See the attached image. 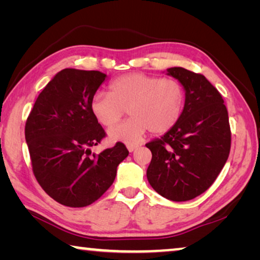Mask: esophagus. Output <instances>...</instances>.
Returning a JSON list of instances; mask_svg holds the SVG:
<instances>
[{
	"label": "esophagus",
	"instance_id": "esophagus-1",
	"mask_svg": "<svg viewBox=\"0 0 260 260\" xmlns=\"http://www.w3.org/2000/svg\"><path fill=\"white\" fill-rule=\"evenodd\" d=\"M138 147H139V144H127V149H128L129 152L134 151Z\"/></svg>",
	"mask_w": 260,
	"mask_h": 260
}]
</instances>
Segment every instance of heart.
Wrapping results in <instances>:
<instances>
[{
	"label": "heart",
	"instance_id": "heart-1",
	"mask_svg": "<svg viewBox=\"0 0 260 260\" xmlns=\"http://www.w3.org/2000/svg\"><path fill=\"white\" fill-rule=\"evenodd\" d=\"M184 90L171 78L134 72L110 82L109 93L98 91L90 100V111L101 125L112 127L124 115L131 118L109 131V138L127 144H138L148 129L165 133L181 118Z\"/></svg>",
	"mask_w": 260,
	"mask_h": 260
}]
</instances>
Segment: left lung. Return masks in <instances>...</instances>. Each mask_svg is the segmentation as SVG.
I'll return each instance as SVG.
<instances>
[{
  "mask_svg": "<svg viewBox=\"0 0 260 260\" xmlns=\"http://www.w3.org/2000/svg\"><path fill=\"white\" fill-rule=\"evenodd\" d=\"M186 90L179 121L160 139L146 144L152 158L149 183L167 200L184 202L208 190L225 166L232 133L221 94L203 74L171 68Z\"/></svg>",
  "mask_w": 260,
  "mask_h": 260,
  "instance_id": "8db88e82",
  "label": "left lung"
}]
</instances>
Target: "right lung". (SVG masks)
<instances>
[{"label":"right lung","mask_w":260,"mask_h":260,"mask_svg":"<svg viewBox=\"0 0 260 260\" xmlns=\"http://www.w3.org/2000/svg\"><path fill=\"white\" fill-rule=\"evenodd\" d=\"M107 74L64 69L43 88L25 125L35 179L51 199L70 208L98 201L128 156L124 143L91 155L107 133L90 111V100Z\"/></svg>","instance_id":"add662e5"}]
</instances>
